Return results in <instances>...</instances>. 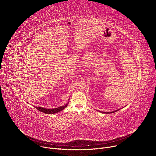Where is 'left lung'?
Listing matches in <instances>:
<instances>
[{"label":"left lung","mask_w":156,"mask_h":156,"mask_svg":"<svg viewBox=\"0 0 156 156\" xmlns=\"http://www.w3.org/2000/svg\"><path fill=\"white\" fill-rule=\"evenodd\" d=\"M117 110H115V111H113V112H102V113H105V114H112V113H114L115 112H117Z\"/></svg>","instance_id":"obj_1"}]
</instances>
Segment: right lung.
Returning <instances> with one entry per match:
<instances>
[{
	"instance_id": "right-lung-1",
	"label": "right lung",
	"mask_w": 156,
	"mask_h": 156,
	"mask_svg": "<svg viewBox=\"0 0 156 156\" xmlns=\"http://www.w3.org/2000/svg\"><path fill=\"white\" fill-rule=\"evenodd\" d=\"M68 104H69V102L66 104H65V105H63V106H61V107L55 108H50V109H48V108H46L41 107H35V108H37L39 111H40V112H43L44 114H56L57 112H60V111L63 110L66 106L68 105Z\"/></svg>"
}]
</instances>
